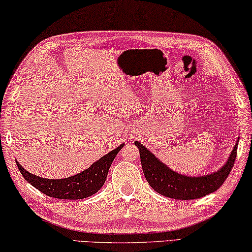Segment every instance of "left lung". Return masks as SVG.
Instances as JSON below:
<instances>
[{
    "mask_svg": "<svg viewBox=\"0 0 252 252\" xmlns=\"http://www.w3.org/2000/svg\"><path fill=\"white\" fill-rule=\"evenodd\" d=\"M238 142L239 140H237L230 156L228 157L221 168L215 173L198 176V177L182 175L170 169L137 140L135 142V145L139 149L145 178L154 190L173 199L190 200L209 195L219 189L224 183L235 164Z\"/></svg>",
    "mask_w": 252,
    "mask_h": 252,
    "instance_id": "8db88e82",
    "label": "left lung"
}]
</instances>
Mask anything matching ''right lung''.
Wrapping results in <instances>:
<instances>
[{"instance_id": "obj_1", "label": "right lung", "mask_w": 252, "mask_h": 252, "mask_svg": "<svg viewBox=\"0 0 252 252\" xmlns=\"http://www.w3.org/2000/svg\"><path fill=\"white\" fill-rule=\"evenodd\" d=\"M124 145L125 144L123 143L121 146L106 154L100 159L91 165L90 168L83 170L82 173L77 175L63 179H47L38 177V176L31 174L24 169L17 160L16 164L24 179L28 180L33 187L38 189L45 195L53 198H59V199H83V198L94 195L103 187L106 177H107L109 167L118 152L124 147Z\"/></svg>"}]
</instances>
